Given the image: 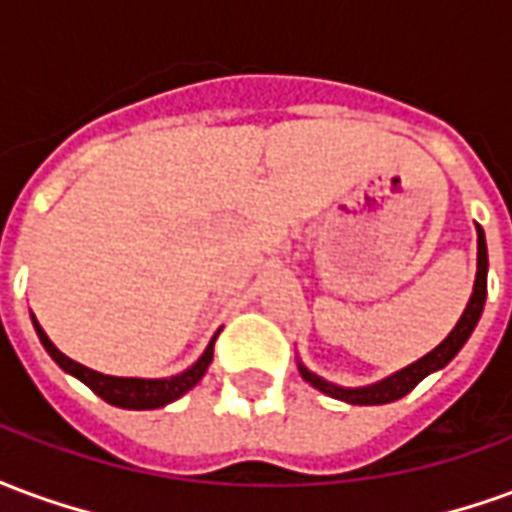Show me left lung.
I'll return each mask as SVG.
<instances>
[{
    "label": "left lung",
    "instance_id": "left-lung-1",
    "mask_svg": "<svg viewBox=\"0 0 512 512\" xmlns=\"http://www.w3.org/2000/svg\"><path fill=\"white\" fill-rule=\"evenodd\" d=\"M485 293H488V246H485V233L483 227L477 224V274H474V288L472 296H469V304H466V310L458 318V323L452 326V332L441 340L430 354H425L417 362H411L403 370H397L392 376L381 378L376 384H367V386H340L332 384V381H326L318 373H312L310 367L304 365V362H296L299 365L301 378L307 381L310 386H315L318 392L329 397H337V400H343V403H351V406H384V403H392V400H400L403 395H408L414 386L422 381L430 373H436L441 367H447L455 359V354L461 351L466 340L472 337L474 326L480 321V315H483L485 307Z\"/></svg>",
    "mask_w": 512,
    "mask_h": 512
}]
</instances>
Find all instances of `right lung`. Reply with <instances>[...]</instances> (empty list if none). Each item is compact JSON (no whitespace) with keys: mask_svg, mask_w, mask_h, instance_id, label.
<instances>
[{"mask_svg":"<svg viewBox=\"0 0 512 512\" xmlns=\"http://www.w3.org/2000/svg\"><path fill=\"white\" fill-rule=\"evenodd\" d=\"M32 326H35V332H38L40 345H43L46 354L60 365V370H65L68 376L79 378L82 384L90 386L95 395L101 397V400H106V403H112V406L117 408H131V411H147V408L169 406L172 400H178V397L186 395L191 386L200 384V378L205 376V370H208V365H211L213 359V343H216V337H219V332L213 334V340L208 343V348L202 351L200 359L191 367H186L183 373H178V376L123 378L104 376V373H98V370H90V367H84L79 365V362L68 359L57 345L51 343L49 334L40 329V323L35 321V315H32Z\"/></svg>","mask_w":512,"mask_h":512,"instance_id":"1","label":"right lung"}]
</instances>
